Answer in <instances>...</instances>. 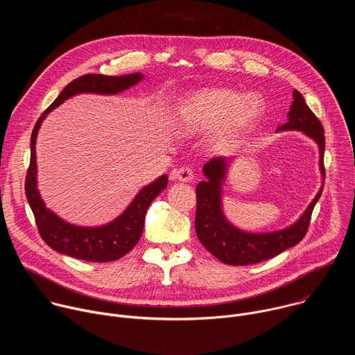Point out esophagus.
<instances>
[{"instance_id": "34e87169", "label": "esophagus", "mask_w": 355, "mask_h": 355, "mask_svg": "<svg viewBox=\"0 0 355 355\" xmlns=\"http://www.w3.org/2000/svg\"><path fill=\"white\" fill-rule=\"evenodd\" d=\"M171 180L182 181V182H191L193 180V171L189 167H181V168L174 170L171 173Z\"/></svg>"}]
</instances>
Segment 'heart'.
Wrapping results in <instances>:
<instances>
[{"label": "heart", "mask_w": 355, "mask_h": 355, "mask_svg": "<svg viewBox=\"0 0 355 355\" xmlns=\"http://www.w3.org/2000/svg\"><path fill=\"white\" fill-rule=\"evenodd\" d=\"M263 110L264 99L259 94L241 95L230 88H204L181 101L173 122L182 135L212 130V141L226 146L254 123Z\"/></svg>", "instance_id": "obj_1"}]
</instances>
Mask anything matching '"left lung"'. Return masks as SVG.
Returning <instances> with one entry per match:
<instances>
[{
  "mask_svg": "<svg viewBox=\"0 0 355 355\" xmlns=\"http://www.w3.org/2000/svg\"><path fill=\"white\" fill-rule=\"evenodd\" d=\"M293 101L288 112V122L278 126L279 130H300L319 146L320 173L324 180V129L316 115L306 105L297 89H293ZM232 159L214 157L204 166L207 180L196 187L195 232L199 241L219 261L229 266H248L270 260L305 237L311 216L319 200L323 185L303 215L289 227L268 233H248L234 227L222 211V184Z\"/></svg>",
  "mask_w": 355,
  "mask_h": 355,
  "instance_id": "1",
  "label": "left lung"
}]
</instances>
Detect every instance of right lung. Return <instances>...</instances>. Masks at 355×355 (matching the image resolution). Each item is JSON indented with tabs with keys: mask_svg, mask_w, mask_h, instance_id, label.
<instances>
[{
	"mask_svg": "<svg viewBox=\"0 0 355 355\" xmlns=\"http://www.w3.org/2000/svg\"><path fill=\"white\" fill-rule=\"evenodd\" d=\"M143 80L140 73L126 76H103L85 74L73 80L59 94L42 116L37 119L31 136V163L25 180V193L29 207L33 212L36 226L44 243L62 254L92 263H108L123 257L140 240L147 208L153 199L167 187L168 177L164 174L156 181L143 187L130 205L115 220L96 227H84L71 225L55 212L46 208L37 189V167H36V137L42 121L66 99L77 94H119Z\"/></svg>",
	"mask_w": 355,
	"mask_h": 355,
	"instance_id": "add662e5",
	"label": "right lung"
}]
</instances>
